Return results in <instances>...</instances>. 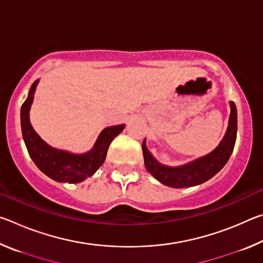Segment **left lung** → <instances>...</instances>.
Instances as JSON below:
<instances>
[{
    "label": "left lung",
    "instance_id": "1",
    "mask_svg": "<svg viewBox=\"0 0 263 263\" xmlns=\"http://www.w3.org/2000/svg\"><path fill=\"white\" fill-rule=\"evenodd\" d=\"M230 118L228 130L217 147L204 157L197 158L181 166H167L159 162L146 147V139L142 141V155L145 167L155 179L172 188H188L202 184L215 176L229 161L233 152L238 130V114L234 102H230Z\"/></svg>",
    "mask_w": 263,
    "mask_h": 263
}]
</instances>
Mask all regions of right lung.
I'll return each mask as SVG.
<instances>
[{"label":"right lung","mask_w":263,"mask_h":263,"mask_svg":"<svg viewBox=\"0 0 263 263\" xmlns=\"http://www.w3.org/2000/svg\"><path fill=\"white\" fill-rule=\"evenodd\" d=\"M39 80L32 83L28 99L21 108V126L29 155L44 174L57 182L79 183L94 175L103 164L111 141L121 133L125 125H115L102 130L90 151L86 153H72L52 147L44 141L30 123V109L33 102Z\"/></svg>","instance_id":"1"}]
</instances>
